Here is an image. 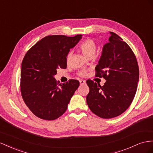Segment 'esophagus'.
<instances>
[{"label":"esophagus","instance_id":"obj_1","mask_svg":"<svg viewBox=\"0 0 153 153\" xmlns=\"http://www.w3.org/2000/svg\"><path fill=\"white\" fill-rule=\"evenodd\" d=\"M85 80H80V85H84V84H85Z\"/></svg>","mask_w":153,"mask_h":153}]
</instances>
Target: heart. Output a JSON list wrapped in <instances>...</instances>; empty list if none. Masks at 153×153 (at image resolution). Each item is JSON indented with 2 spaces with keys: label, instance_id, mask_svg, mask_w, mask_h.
I'll list each match as a JSON object with an SVG mask.
<instances>
[{
  "label": "heart",
  "instance_id": "heart-1",
  "mask_svg": "<svg viewBox=\"0 0 153 153\" xmlns=\"http://www.w3.org/2000/svg\"><path fill=\"white\" fill-rule=\"evenodd\" d=\"M80 48L81 49L82 52L83 53V54L85 56L89 58L90 56H94V55L95 54L96 50H97V44L93 39H87L81 43V44L80 45ZM71 56V52H69L66 56L67 61L69 60ZM85 75H86L85 71H82L79 73L80 76H84Z\"/></svg>",
  "mask_w": 153,
  "mask_h": 153
}]
</instances>
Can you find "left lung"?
Masks as SVG:
<instances>
[{"label": "left lung", "instance_id": "left-lung-1", "mask_svg": "<svg viewBox=\"0 0 153 153\" xmlns=\"http://www.w3.org/2000/svg\"><path fill=\"white\" fill-rule=\"evenodd\" d=\"M95 68L96 76L106 80L101 86L93 80L86 83L89 92L86 102L92 112L102 118L119 116L133 102L137 92L139 68L133 51L122 38L110 32Z\"/></svg>", "mask_w": 153, "mask_h": 153}]
</instances>
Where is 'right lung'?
Masks as SVG:
<instances>
[{
	"instance_id": "obj_1",
	"label": "right lung",
	"mask_w": 153,
	"mask_h": 153,
	"mask_svg": "<svg viewBox=\"0 0 153 153\" xmlns=\"http://www.w3.org/2000/svg\"><path fill=\"white\" fill-rule=\"evenodd\" d=\"M82 39L49 35L36 42L24 56L20 72V91L25 104L35 116L53 120L66 111L79 81L69 80L59 84L54 75L57 69L67 67L66 56Z\"/></svg>"
}]
</instances>
